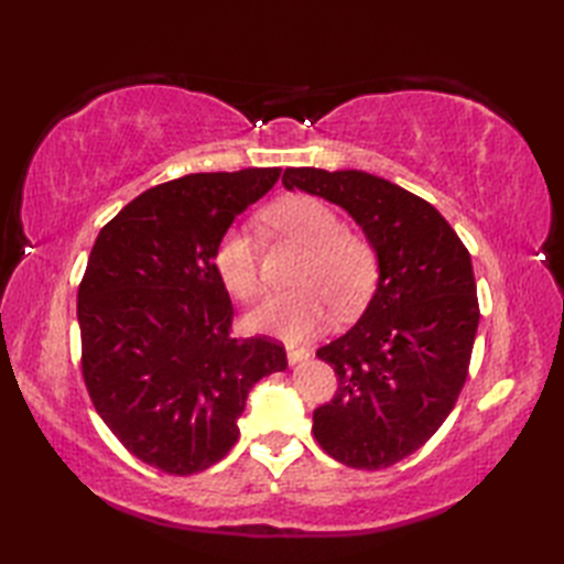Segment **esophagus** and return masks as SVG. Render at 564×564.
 <instances>
[{
  "instance_id": "34e87169",
  "label": "esophagus",
  "mask_w": 564,
  "mask_h": 564,
  "mask_svg": "<svg viewBox=\"0 0 564 564\" xmlns=\"http://www.w3.org/2000/svg\"><path fill=\"white\" fill-rule=\"evenodd\" d=\"M310 356H313V354H310V349H295V346H291V349H289V361H291V366H297V364L307 361Z\"/></svg>"
}]
</instances>
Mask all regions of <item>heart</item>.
Returning a JSON list of instances; mask_svg holds the SVG:
<instances>
[{
  "label": "heart",
  "instance_id": "1",
  "mask_svg": "<svg viewBox=\"0 0 564 564\" xmlns=\"http://www.w3.org/2000/svg\"><path fill=\"white\" fill-rule=\"evenodd\" d=\"M269 220L310 247V257L297 273L303 289L269 295L249 315L251 329L303 341L327 325L332 305L354 313L366 301L376 281V251L364 237L346 232L327 203L313 196L285 198L269 210ZM215 269L239 301H254L263 291L259 245L249 227L235 225L220 237Z\"/></svg>",
  "mask_w": 564,
  "mask_h": 564
}]
</instances>
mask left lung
Listing matches in <instances>:
<instances>
[{"label":"left lung","mask_w":564,"mask_h":564,"mask_svg":"<svg viewBox=\"0 0 564 564\" xmlns=\"http://www.w3.org/2000/svg\"><path fill=\"white\" fill-rule=\"evenodd\" d=\"M283 186L344 208L376 251L364 315L317 351L339 388L313 434L344 465L390 467L436 434L463 390L480 322L470 254L431 203L388 178L291 166Z\"/></svg>","instance_id":"1"}]
</instances>
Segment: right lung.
Instances as JSON below:
<instances>
[{"label":"right lung","instance_id":"add662e5","mask_svg":"<svg viewBox=\"0 0 564 564\" xmlns=\"http://www.w3.org/2000/svg\"><path fill=\"white\" fill-rule=\"evenodd\" d=\"M281 166L188 174L133 198L99 232L77 293L82 376L123 446L170 475L223 460L263 376L289 368L267 337L232 339L215 247Z\"/></svg>","mask_w":564,"mask_h":564}]
</instances>
